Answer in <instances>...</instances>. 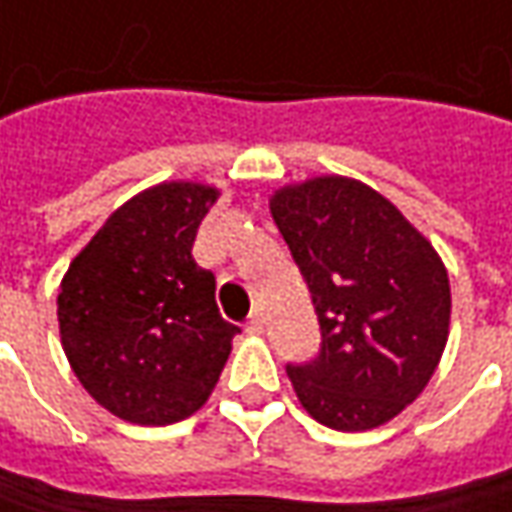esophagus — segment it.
<instances>
[{
  "instance_id": "esophagus-1",
  "label": "esophagus",
  "mask_w": 512,
  "mask_h": 512,
  "mask_svg": "<svg viewBox=\"0 0 512 512\" xmlns=\"http://www.w3.org/2000/svg\"><path fill=\"white\" fill-rule=\"evenodd\" d=\"M246 331H249V334H260V331H263V317H260V311H252V314H249Z\"/></svg>"
}]
</instances>
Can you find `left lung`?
Instances as JSON below:
<instances>
[{
  "label": "left lung",
  "instance_id": "obj_1",
  "mask_svg": "<svg viewBox=\"0 0 512 512\" xmlns=\"http://www.w3.org/2000/svg\"><path fill=\"white\" fill-rule=\"evenodd\" d=\"M272 218L311 291L320 351L289 362L300 405L334 431H371L411 405L448 343V272L379 192L314 178L272 198Z\"/></svg>",
  "mask_w": 512,
  "mask_h": 512
}]
</instances>
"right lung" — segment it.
Returning <instances> with one entry per match:
<instances>
[{"label": "right lung", "mask_w": 512, "mask_h": 512, "mask_svg": "<svg viewBox=\"0 0 512 512\" xmlns=\"http://www.w3.org/2000/svg\"><path fill=\"white\" fill-rule=\"evenodd\" d=\"M215 198L201 184L135 195L64 274V354L87 394L135 425H172L195 414L240 334L218 311L215 274L192 257Z\"/></svg>", "instance_id": "1"}]
</instances>
